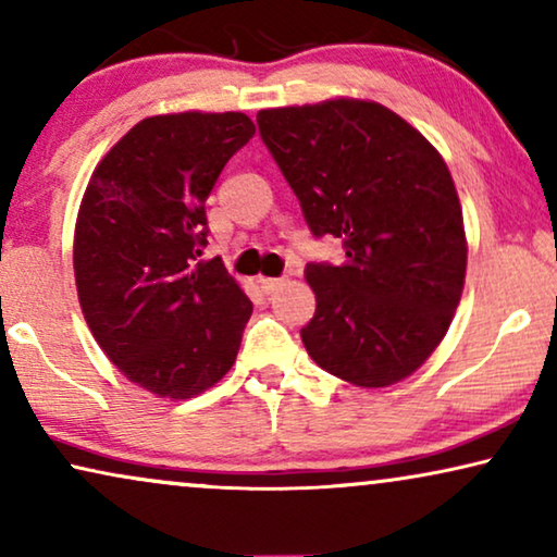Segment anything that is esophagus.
Segmentation results:
<instances>
[{
	"label": "esophagus",
	"instance_id": "esophagus-1",
	"mask_svg": "<svg viewBox=\"0 0 557 557\" xmlns=\"http://www.w3.org/2000/svg\"><path fill=\"white\" fill-rule=\"evenodd\" d=\"M258 284H261V288L265 294H276L281 286H286V278H269V276H263L261 281H258Z\"/></svg>",
	"mask_w": 557,
	"mask_h": 557
}]
</instances>
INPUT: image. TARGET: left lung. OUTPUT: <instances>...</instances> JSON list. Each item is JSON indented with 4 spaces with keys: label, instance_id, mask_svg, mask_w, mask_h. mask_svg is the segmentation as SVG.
<instances>
[{
    "label": "left lung",
    "instance_id": "obj_1",
    "mask_svg": "<svg viewBox=\"0 0 557 557\" xmlns=\"http://www.w3.org/2000/svg\"><path fill=\"white\" fill-rule=\"evenodd\" d=\"M258 128L317 238L342 265L307 263L317 311L311 360L357 387H387L446 337L467 276V233L451 172L425 136L360 98L258 111Z\"/></svg>",
    "mask_w": 557,
    "mask_h": 557
}]
</instances>
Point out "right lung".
<instances>
[{
	"label": "right lung",
	"instance_id": "1",
	"mask_svg": "<svg viewBox=\"0 0 557 557\" xmlns=\"http://www.w3.org/2000/svg\"><path fill=\"white\" fill-rule=\"evenodd\" d=\"M246 113H162L90 174L73 238L78 301L98 347L157 398H195L238 357L253 304L208 246L205 200L253 139Z\"/></svg>",
	"mask_w": 557,
	"mask_h": 557
}]
</instances>
